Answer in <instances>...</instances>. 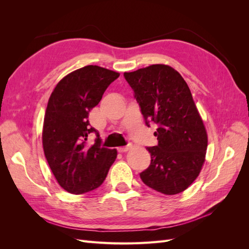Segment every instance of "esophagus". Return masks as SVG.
Returning a JSON list of instances; mask_svg holds the SVG:
<instances>
[{
  "label": "esophagus",
  "instance_id": "1",
  "mask_svg": "<svg viewBox=\"0 0 249 249\" xmlns=\"http://www.w3.org/2000/svg\"><path fill=\"white\" fill-rule=\"evenodd\" d=\"M131 149V146H123V147H118L117 152L118 153H126L127 150Z\"/></svg>",
  "mask_w": 249,
  "mask_h": 249
}]
</instances>
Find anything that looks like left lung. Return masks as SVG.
<instances>
[{
    "mask_svg": "<svg viewBox=\"0 0 249 249\" xmlns=\"http://www.w3.org/2000/svg\"><path fill=\"white\" fill-rule=\"evenodd\" d=\"M124 77L134 91L145 124H158V145L148 146L149 166L142 182L163 194L183 192L199 175L208 136L189 87L172 67L153 64Z\"/></svg>",
    "mask_w": 249,
    "mask_h": 249,
    "instance_id": "left-lung-1",
    "label": "left lung"
}]
</instances>
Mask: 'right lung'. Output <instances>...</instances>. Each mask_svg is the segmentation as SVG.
<instances>
[{"instance_id": "obj_1", "label": "right lung", "mask_w": 249, "mask_h": 249, "mask_svg": "<svg viewBox=\"0 0 249 249\" xmlns=\"http://www.w3.org/2000/svg\"><path fill=\"white\" fill-rule=\"evenodd\" d=\"M119 73L87 65L67 74L52 92L44 115V156L58 184L72 194L99 188L117 157L116 149L101 146L100 134L88 122L89 112ZM97 138L86 145L89 133Z\"/></svg>"}]
</instances>
